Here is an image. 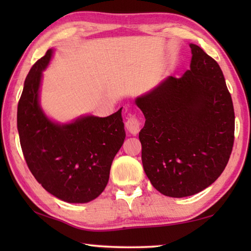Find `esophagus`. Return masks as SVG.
<instances>
[{
  "instance_id": "esophagus-1",
  "label": "esophagus",
  "mask_w": 251,
  "mask_h": 251,
  "mask_svg": "<svg viewBox=\"0 0 251 251\" xmlns=\"http://www.w3.org/2000/svg\"><path fill=\"white\" fill-rule=\"evenodd\" d=\"M125 126L128 133L131 135H137L141 130V123H139L138 118L136 116L128 117V120L125 123Z\"/></svg>"
}]
</instances>
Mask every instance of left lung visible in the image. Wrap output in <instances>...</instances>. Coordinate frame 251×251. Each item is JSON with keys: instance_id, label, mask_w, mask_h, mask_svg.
Instances as JSON below:
<instances>
[{"instance_id": "obj_1", "label": "left lung", "mask_w": 251, "mask_h": 251, "mask_svg": "<svg viewBox=\"0 0 251 251\" xmlns=\"http://www.w3.org/2000/svg\"><path fill=\"white\" fill-rule=\"evenodd\" d=\"M190 70L168 76L136 105L146 118L139 131L143 167L165 196L201 192L222 175L235 139V112L223 71L190 44Z\"/></svg>"}]
</instances>
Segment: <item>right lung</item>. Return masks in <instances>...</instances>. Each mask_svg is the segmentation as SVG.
Masks as SVG:
<instances>
[{"label":"right lung","instance_id":"add662e5","mask_svg":"<svg viewBox=\"0 0 251 251\" xmlns=\"http://www.w3.org/2000/svg\"><path fill=\"white\" fill-rule=\"evenodd\" d=\"M52 50L32 66L18 105V129L25 161L50 194L67 202H88L103 193L113 159L125 139L122 108L107 117L85 116L59 125L39 105L42 71Z\"/></svg>","mask_w":251,"mask_h":251}]
</instances>
